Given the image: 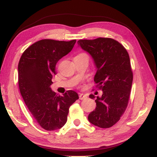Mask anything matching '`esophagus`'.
Segmentation results:
<instances>
[{
	"mask_svg": "<svg viewBox=\"0 0 157 157\" xmlns=\"http://www.w3.org/2000/svg\"><path fill=\"white\" fill-rule=\"evenodd\" d=\"M86 98H87V96L86 95H84V94H83V93H81L79 95V99H80V100H84V99H86Z\"/></svg>",
	"mask_w": 157,
	"mask_h": 157,
	"instance_id": "obj_1",
	"label": "esophagus"
}]
</instances>
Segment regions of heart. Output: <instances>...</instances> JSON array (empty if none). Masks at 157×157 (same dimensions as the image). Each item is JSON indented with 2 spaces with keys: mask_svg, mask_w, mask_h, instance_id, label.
Segmentation results:
<instances>
[{
  "mask_svg": "<svg viewBox=\"0 0 157 157\" xmlns=\"http://www.w3.org/2000/svg\"><path fill=\"white\" fill-rule=\"evenodd\" d=\"M86 55V54H84V53H80V54L78 55Z\"/></svg>",
  "mask_w": 157,
  "mask_h": 157,
  "instance_id": "obj_1",
  "label": "heart"
}]
</instances>
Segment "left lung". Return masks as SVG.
Wrapping results in <instances>:
<instances>
[{
    "label": "left lung",
    "mask_w": 157,
    "mask_h": 157,
    "mask_svg": "<svg viewBox=\"0 0 157 157\" xmlns=\"http://www.w3.org/2000/svg\"><path fill=\"white\" fill-rule=\"evenodd\" d=\"M78 44L93 57L97 72L94 81L102 90L95 99L96 108L88 115L95 126L107 128L114 126L124 114L128 103L132 83V71L127 50L113 38L79 40Z\"/></svg>",
    "instance_id": "8db88e82"
}]
</instances>
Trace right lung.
<instances>
[{
  "label": "right lung",
  "instance_id": "right-lung-1",
  "mask_svg": "<svg viewBox=\"0 0 157 157\" xmlns=\"http://www.w3.org/2000/svg\"><path fill=\"white\" fill-rule=\"evenodd\" d=\"M76 40H38L26 49L18 64V83L26 107L46 131L59 129L66 124L70 106L78 95L67 90L59 95L50 88L57 62L71 52Z\"/></svg>",
  "mask_w": 157,
  "mask_h": 157
}]
</instances>
